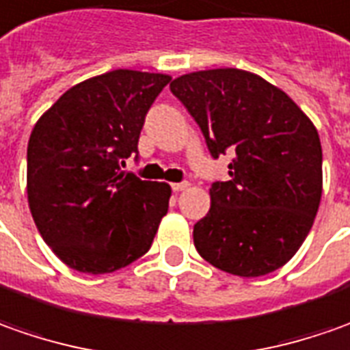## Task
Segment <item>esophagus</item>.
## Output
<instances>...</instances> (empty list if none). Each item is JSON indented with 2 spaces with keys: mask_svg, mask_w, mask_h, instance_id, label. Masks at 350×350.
Here are the masks:
<instances>
[{
  "mask_svg": "<svg viewBox=\"0 0 350 350\" xmlns=\"http://www.w3.org/2000/svg\"><path fill=\"white\" fill-rule=\"evenodd\" d=\"M171 189H173L175 192L185 191V189H189V183H187V180H183V183H173V185H171Z\"/></svg>",
  "mask_w": 350,
  "mask_h": 350,
  "instance_id": "1",
  "label": "esophagus"
}]
</instances>
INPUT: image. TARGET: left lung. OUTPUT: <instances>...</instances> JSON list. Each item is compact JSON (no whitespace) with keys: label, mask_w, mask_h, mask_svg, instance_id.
<instances>
[{"label":"left lung","mask_w":350,"mask_h":350,"mask_svg":"<svg viewBox=\"0 0 350 350\" xmlns=\"http://www.w3.org/2000/svg\"><path fill=\"white\" fill-rule=\"evenodd\" d=\"M231 179L210 189L194 225L198 254L217 269L260 278L297 254L322 198V144L310 117L281 88L243 69H208L171 82Z\"/></svg>","instance_id":"8db88e82"}]
</instances>
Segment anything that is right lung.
<instances>
[{"instance_id":"1","label":"right lung","mask_w":350,"mask_h":350,"mask_svg":"<svg viewBox=\"0 0 350 350\" xmlns=\"http://www.w3.org/2000/svg\"><path fill=\"white\" fill-rule=\"evenodd\" d=\"M170 75L131 69L75 84L36 121L27 150L32 219L63 264L111 273L146 254L171 187L123 173Z\"/></svg>"}]
</instances>
